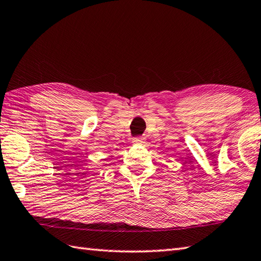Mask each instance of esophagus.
<instances>
[{
  "mask_svg": "<svg viewBox=\"0 0 261 261\" xmlns=\"http://www.w3.org/2000/svg\"><path fill=\"white\" fill-rule=\"evenodd\" d=\"M143 137H136V138H134V139H132V141H134L135 143H142L143 142Z\"/></svg>",
  "mask_w": 261,
  "mask_h": 261,
  "instance_id": "obj_1",
  "label": "esophagus"
}]
</instances>
